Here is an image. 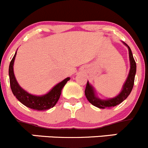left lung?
I'll return each mask as SVG.
<instances>
[{
  "label": "left lung",
  "mask_w": 148,
  "mask_h": 148,
  "mask_svg": "<svg viewBox=\"0 0 148 148\" xmlns=\"http://www.w3.org/2000/svg\"><path fill=\"white\" fill-rule=\"evenodd\" d=\"M124 45L127 46L129 49V56H130V70L129 72L128 77H127V80L124 82V85H123L122 90L121 92L116 96L115 97L113 98H108L106 100H102V99L99 98L98 97L96 96L94 88L87 81V85H86L85 90H84V93H85V96L88 101L90 102L91 104L95 106V107L99 108H111L114 106H117V105L120 104L122 103L131 93L132 90L133 88L134 82V77H135L136 74V69H137V66H136V62L133 57L131 49L128 45L124 42Z\"/></svg>",
  "instance_id": "obj_1"
}]
</instances>
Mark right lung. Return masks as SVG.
Segmentation results:
<instances>
[{"mask_svg": "<svg viewBox=\"0 0 148 148\" xmlns=\"http://www.w3.org/2000/svg\"><path fill=\"white\" fill-rule=\"evenodd\" d=\"M15 55L13 57L9 65L8 74H9L10 85L11 91L14 96L27 107L37 110H45L53 107L59 99L61 94V90L67 82L70 79L69 77H67L62 82L54 86L51 91L43 95H34L21 88L17 82L16 77L14 74V63L15 60Z\"/></svg>", "mask_w": 148, "mask_h": 148, "instance_id": "1", "label": "right lung"}]
</instances>
